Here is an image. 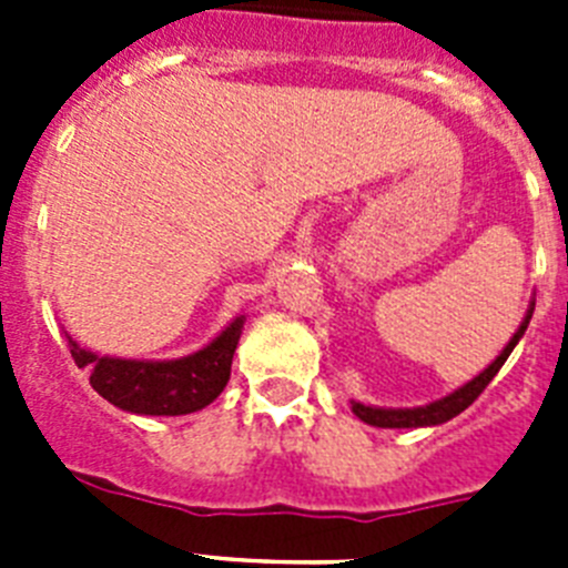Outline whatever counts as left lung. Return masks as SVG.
<instances>
[{"mask_svg":"<svg viewBox=\"0 0 568 568\" xmlns=\"http://www.w3.org/2000/svg\"><path fill=\"white\" fill-rule=\"evenodd\" d=\"M529 318H531V310L526 313L524 324H520V329L515 335H511V341L506 344L504 353L498 355V358L491 361L489 366H486L484 373L478 375V378H471L469 384L460 386V389H455L453 395H446V398L435 400V404H426V406H415V409H375V406H364V404H353V413L358 415L364 424L369 426H384V429H409V426H435V424H444V420L455 418V415H460L469 404H475L478 400V395L484 393L486 386H489V381L498 375L500 366L506 364V358H509V353L515 349V344L520 341V335L526 333V327H529Z\"/></svg>","mask_w":568,"mask_h":568,"instance_id":"1","label":"left lung"}]
</instances>
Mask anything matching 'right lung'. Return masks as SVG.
Here are the masks:
<instances>
[{"label":"right lung","mask_w":568,"mask_h":568,"mask_svg":"<svg viewBox=\"0 0 568 568\" xmlns=\"http://www.w3.org/2000/svg\"><path fill=\"white\" fill-rule=\"evenodd\" d=\"M244 318H235L213 344L179 361L102 358L68 338L77 366L90 373V386L119 409L135 415H187L213 404L230 381L235 344Z\"/></svg>","instance_id":"right-lung-1"}]
</instances>
